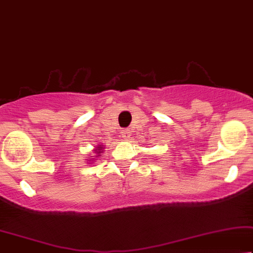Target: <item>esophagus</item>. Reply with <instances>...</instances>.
<instances>
[{
    "label": "esophagus",
    "instance_id": "1",
    "mask_svg": "<svg viewBox=\"0 0 253 253\" xmlns=\"http://www.w3.org/2000/svg\"><path fill=\"white\" fill-rule=\"evenodd\" d=\"M121 136H123L125 140H128L129 136H130V130L129 129H123V130H121Z\"/></svg>",
    "mask_w": 253,
    "mask_h": 253
}]
</instances>
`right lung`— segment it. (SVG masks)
Here are the masks:
<instances>
[{
	"label": "right lung",
	"instance_id": "1",
	"mask_svg": "<svg viewBox=\"0 0 253 253\" xmlns=\"http://www.w3.org/2000/svg\"><path fill=\"white\" fill-rule=\"evenodd\" d=\"M102 149H103V147H98V149H96L97 150V154L102 153Z\"/></svg>",
	"mask_w": 253,
	"mask_h": 253
}]
</instances>
